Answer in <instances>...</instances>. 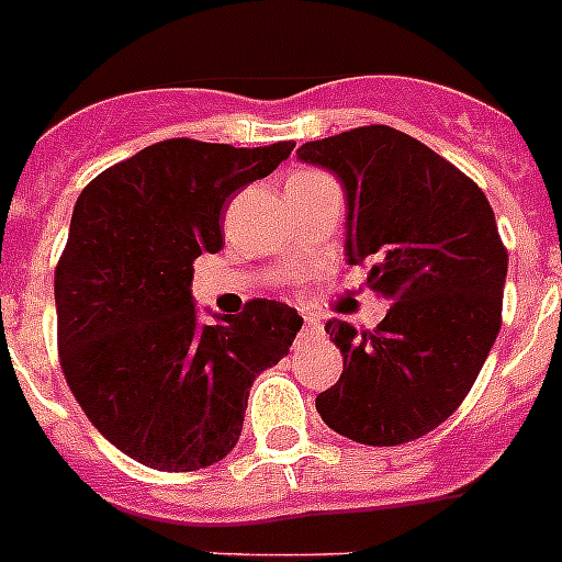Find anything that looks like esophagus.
I'll list each match as a JSON object with an SVG mask.
<instances>
[{
    "label": "esophagus",
    "mask_w": 562,
    "mask_h": 562,
    "mask_svg": "<svg viewBox=\"0 0 562 562\" xmlns=\"http://www.w3.org/2000/svg\"><path fill=\"white\" fill-rule=\"evenodd\" d=\"M323 334V323L315 321V317H303V328H301V337L312 339V337H321Z\"/></svg>",
    "instance_id": "1"
}]
</instances>
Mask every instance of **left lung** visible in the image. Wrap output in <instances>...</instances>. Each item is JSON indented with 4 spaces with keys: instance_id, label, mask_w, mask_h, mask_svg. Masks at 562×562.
<instances>
[{
    "instance_id": "left-lung-1",
    "label": "left lung",
    "mask_w": 562,
    "mask_h": 562,
    "mask_svg": "<svg viewBox=\"0 0 562 562\" xmlns=\"http://www.w3.org/2000/svg\"><path fill=\"white\" fill-rule=\"evenodd\" d=\"M348 198L345 256L393 301L373 331L328 321L342 375L317 395L337 435L364 446L418 440L473 387L502 328L507 247L485 192L418 138L387 125L306 142Z\"/></svg>"
}]
</instances>
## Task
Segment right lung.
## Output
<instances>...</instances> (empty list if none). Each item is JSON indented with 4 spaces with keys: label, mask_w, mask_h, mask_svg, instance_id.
<instances>
[{
    "label": "right lung",
    "mask_w": 562,
    "mask_h": 562,
    "mask_svg": "<svg viewBox=\"0 0 562 562\" xmlns=\"http://www.w3.org/2000/svg\"><path fill=\"white\" fill-rule=\"evenodd\" d=\"M292 142L150 144L82 189L55 267L58 353L100 435L156 471H200L236 446L250 384L290 353L303 317L256 297L198 321L194 259L223 247L225 200Z\"/></svg>",
    "instance_id": "add662e5"
}]
</instances>
